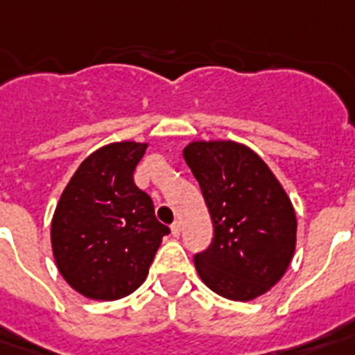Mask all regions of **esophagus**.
I'll return each mask as SVG.
<instances>
[{"label": "esophagus", "mask_w": 355, "mask_h": 355, "mask_svg": "<svg viewBox=\"0 0 355 355\" xmlns=\"http://www.w3.org/2000/svg\"><path fill=\"white\" fill-rule=\"evenodd\" d=\"M170 230H172V235H174V237H180V233H181V222H174V224L170 226Z\"/></svg>", "instance_id": "esophagus-1"}]
</instances>
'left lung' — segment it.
I'll list each match as a JSON object with an SVG mask.
<instances>
[{
	"label": "left lung",
	"instance_id": "8db88e82",
	"mask_svg": "<svg viewBox=\"0 0 355 355\" xmlns=\"http://www.w3.org/2000/svg\"><path fill=\"white\" fill-rule=\"evenodd\" d=\"M215 227L213 243L194 255L202 282L227 300L265 295L289 268L296 215L263 159L233 140H194L183 150Z\"/></svg>",
	"mask_w": 355,
	"mask_h": 355
}]
</instances>
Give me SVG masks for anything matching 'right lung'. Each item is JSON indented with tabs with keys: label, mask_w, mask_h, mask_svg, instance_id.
Instances as JSON below:
<instances>
[{
	"label": "right lung",
	"mask_w": 355,
	"mask_h": 355,
	"mask_svg": "<svg viewBox=\"0 0 355 355\" xmlns=\"http://www.w3.org/2000/svg\"><path fill=\"white\" fill-rule=\"evenodd\" d=\"M146 142H112L79 164L51 220L60 276L90 300H118L144 283L170 230L155 218L152 198L133 172Z\"/></svg>",
	"instance_id": "1"
}]
</instances>
